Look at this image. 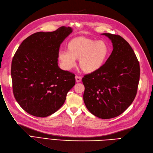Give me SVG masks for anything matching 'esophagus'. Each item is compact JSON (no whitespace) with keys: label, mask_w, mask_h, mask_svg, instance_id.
I'll return each mask as SVG.
<instances>
[{"label":"esophagus","mask_w":153,"mask_h":153,"mask_svg":"<svg viewBox=\"0 0 153 153\" xmlns=\"http://www.w3.org/2000/svg\"><path fill=\"white\" fill-rule=\"evenodd\" d=\"M81 80H82V78H81V77H80V76H76V82H81Z\"/></svg>","instance_id":"1"}]
</instances>
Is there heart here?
I'll return each instance as SVG.
<instances>
[{
  "label": "heart",
  "mask_w": 153,
  "mask_h": 153,
  "mask_svg": "<svg viewBox=\"0 0 153 153\" xmlns=\"http://www.w3.org/2000/svg\"><path fill=\"white\" fill-rule=\"evenodd\" d=\"M68 50H61L58 59L61 65L71 70L76 65L77 59L83 71L91 73L103 65L109 54V46L104 41H95L85 37H77L68 43Z\"/></svg>",
  "instance_id": "b5f03b06"
}]
</instances>
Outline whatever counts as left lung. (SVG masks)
<instances>
[{"mask_svg": "<svg viewBox=\"0 0 153 153\" xmlns=\"http://www.w3.org/2000/svg\"><path fill=\"white\" fill-rule=\"evenodd\" d=\"M102 35L111 41L113 50L99 69L82 77L83 100L92 114L110 119L122 114L135 99L140 65L133 49L122 37Z\"/></svg>", "mask_w": 153, "mask_h": 153, "instance_id": "8db88e82", "label": "left lung"}]
</instances>
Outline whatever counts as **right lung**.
Listing matches in <instances>:
<instances>
[{
    "instance_id": "add662e5",
    "label": "right lung",
    "mask_w": 153,
    "mask_h": 153,
    "mask_svg": "<svg viewBox=\"0 0 153 153\" xmlns=\"http://www.w3.org/2000/svg\"><path fill=\"white\" fill-rule=\"evenodd\" d=\"M61 27L51 32H39L22 42L11 63L14 96L28 114L40 117L56 112L75 85V75L58 67L60 46L72 32Z\"/></svg>"
}]
</instances>
